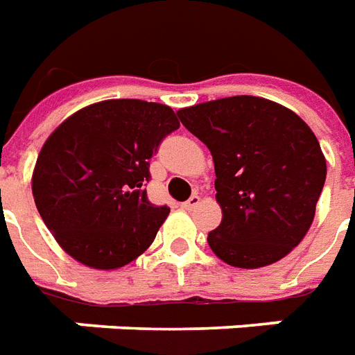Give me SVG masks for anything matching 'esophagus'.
<instances>
[{"label":"esophagus","mask_w":355,"mask_h":355,"mask_svg":"<svg viewBox=\"0 0 355 355\" xmlns=\"http://www.w3.org/2000/svg\"><path fill=\"white\" fill-rule=\"evenodd\" d=\"M198 204H200V196L198 194H193L187 202H183V207H185V209H194Z\"/></svg>","instance_id":"obj_1"}]
</instances>
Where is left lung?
<instances>
[{
  "instance_id": "left-lung-1",
  "label": "left lung",
  "mask_w": 355,
  "mask_h": 355,
  "mask_svg": "<svg viewBox=\"0 0 355 355\" xmlns=\"http://www.w3.org/2000/svg\"><path fill=\"white\" fill-rule=\"evenodd\" d=\"M181 123L211 151L223 220L207 243L223 262L254 269L288 254L313 225L326 159L303 119L250 95L181 108Z\"/></svg>"
}]
</instances>
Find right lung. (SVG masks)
<instances>
[{
  "label": "right lung",
  "mask_w": 355,
  "mask_h": 355,
  "mask_svg": "<svg viewBox=\"0 0 355 355\" xmlns=\"http://www.w3.org/2000/svg\"><path fill=\"white\" fill-rule=\"evenodd\" d=\"M180 129L174 110L138 98L82 108L48 137L33 198L61 249L95 269L123 268L153 243L170 213L148 200L149 159Z\"/></svg>",
  "instance_id": "add662e5"
}]
</instances>
